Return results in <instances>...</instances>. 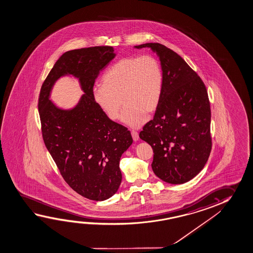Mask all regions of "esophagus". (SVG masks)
<instances>
[{"label": "esophagus", "instance_id": "esophagus-1", "mask_svg": "<svg viewBox=\"0 0 253 253\" xmlns=\"http://www.w3.org/2000/svg\"><path fill=\"white\" fill-rule=\"evenodd\" d=\"M131 133H132V139H133L134 141L139 140V133H138V132L134 131V130H132Z\"/></svg>", "mask_w": 253, "mask_h": 253}]
</instances>
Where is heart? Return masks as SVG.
I'll use <instances>...</instances> for the list:
<instances>
[{
	"mask_svg": "<svg viewBox=\"0 0 253 253\" xmlns=\"http://www.w3.org/2000/svg\"><path fill=\"white\" fill-rule=\"evenodd\" d=\"M163 85V69L156 57H126L104 73L102 85L93 88V99L111 121L119 119L124 104L122 121L140 127L144 124L145 113L157 108Z\"/></svg>",
	"mask_w": 253,
	"mask_h": 253,
	"instance_id": "1",
	"label": "heart"
}]
</instances>
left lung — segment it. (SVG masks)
<instances>
[{"label":"left lung","instance_id":"8db88e82","mask_svg":"<svg viewBox=\"0 0 253 253\" xmlns=\"http://www.w3.org/2000/svg\"><path fill=\"white\" fill-rule=\"evenodd\" d=\"M134 47L157 52L164 74L160 102L139 136L152 147L154 173L169 184H184L204 168L212 149L208 90L201 77L171 49L159 43Z\"/></svg>","mask_w":253,"mask_h":253}]
</instances>
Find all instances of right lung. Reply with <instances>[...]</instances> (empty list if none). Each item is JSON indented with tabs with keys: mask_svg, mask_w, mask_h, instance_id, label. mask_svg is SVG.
I'll list each match as a JSON object with an SVG mask.
<instances>
[{
	"mask_svg": "<svg viewBox=\"0 0 253 253\" xmlns=\"http://www.w3.org/2000/svg\"><path fill=\"white\" fill-rule=\"evenodd\" d=\"M115 57L113 46H93L63 53L41 86L39 113L44 145L64 180L88 200H107L117 193L122 174L120 160L132 143L126 127L111 121L93 99V86L101 70ZM72 74L85 94L71 110L48 100L54 83Z\"/></svg>",
	"mask_w": 253,
	"mask_h": 253,
	"instance_id": "add662e5",
	"label": "right lung"
}]
</instances>
